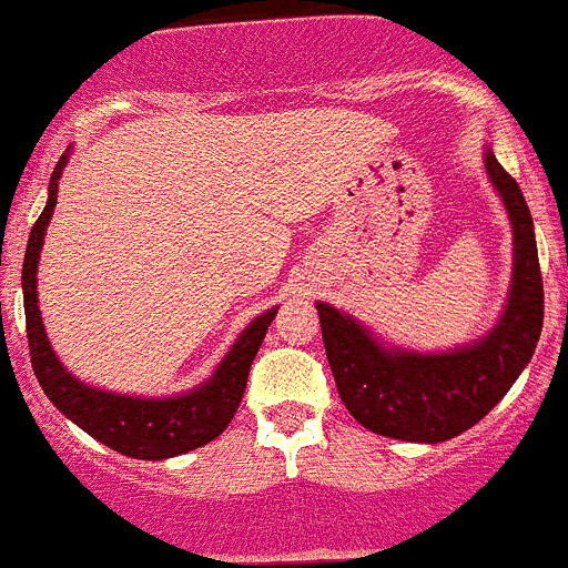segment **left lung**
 <instances>
[{
	"mask_svg": "<svg viewBox=\"0 0 568 568\" xmlns=\"http://www.w3.org/2000/svg\"><path fill=\"white\" fill-rule=\"evenodd\" d=\"M484 170L513 223V285L504 314L481 339L447 354L385 347L334 305L316 303L322 342L351 416L387 438L438 444L481 422L520 376L544 328V280L532 214L524 192L493 150Z\"/></svg>",
	"mask_w": 568,
	"mask_h": 568,
	"instance_id": "obj_1",
	"label": "left lung"
}]
</instances>
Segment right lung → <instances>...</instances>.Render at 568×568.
<instances>
[{"label":"right lung","mask_w":568,"mask_h":568,"mask_svg":"<svg viewBox=\"0 0 568 568\" xmlns=\"http://www.w3.org/2000/svg\"><path fill=\"white\" fill-rule=\"evenodd\" d=\"M70 152L59 158L53 175H50L48 206L39 214L36 226L30 229L28 252L22 265V291H24V322H28V347L33 373L42 390L70 422H75L84 433L99 438L115 453L144 462H161V458L181 456L189 449H197L221 436L229 427L240 407V398L246 390L248 371L265 339V331L277 316V308L254 316L246 331L237 336L229 354L195 390L181 393L170 398H144L121 396V393L99 390L75 379L68 367L61 365L59 356L50 347L48 334L39 311V294H36V268L42 254L44 232L53 217L55 195H59V178L68 166Z\"/></svg>","instance_id":"1"}]
</instances>
